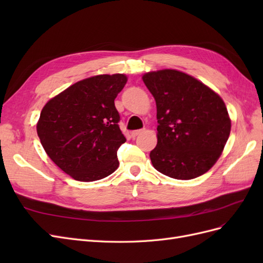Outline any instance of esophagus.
Wrapping results in <instances>:
<instances>
[{"instance_id": "esophagus-1", "label": "esophagus", "mask_w": 263, "mask_h": 263, "mask_svg": "<svg viewBox=\"0 0 263 263\" xmlns=\"http://www.w3.org/2000/svg\"><path fill=\"white\" fill-rule=\"evenodd\" d=\"M142 132H144L142 129H138V130H134V132H132V137H133V138L137 137L138 135H140Z\"/></svg>"}]
</instances>
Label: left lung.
I'll return each mask as SVG.
<instances>
[{"mask_svg":"<svg viewBox=\"0 0 263 263\" xmlns=\"http://www.w3.org/2000/svg\"><path fill=\"white\" fill-rule=\"evenodd\" d=\"M142 80L157 105L158 142L150 151L155 169L178 180L208 172L221 155L232 127L224 101L178 70L153 71Z\"/></svg>","mask_w":263,"mask_h":263,"instance_id":"1","label":"left lung"}]
</instances>
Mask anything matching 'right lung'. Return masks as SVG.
Here are the masks:
<instances>
[{
    "instance_id": "1",
    "label": "right lung",
    "mask_w": 263,
    "mask_h": 263,
    "mask_svg": "<svg viewBox=\"0 0 263 263\" xmlns=\"http://www.w3.org/2000/svg\"><path fill=\"white\" fill-rule=\"evenodd\" d=\"M125 74L84 79L47 102L37 134L51 160L82 182L106 178L118 168L117 150L126 141L114 104Z\"/></svg>"
}]
</instances>
